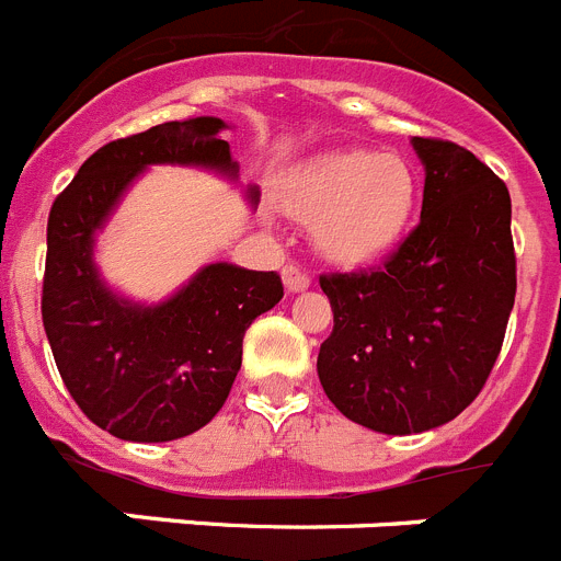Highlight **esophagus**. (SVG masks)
I'll return each instance as SVG.
<instances>
[{"label":"esophagus","mask_w":561,"mask_h":561,"mask_svg":"<svg viewBox=\"0 0 561 561\" xmlns=\"http://www.w3.org/2000/svg\"><path fill=\"white\" fill-rule=\"evenodd\" d=\"M280 275H284L286 291H304V289H309V284H311L309 272L300 270V266H295V264H286Z\"/></svg>","instance_id":"1"}]
</instances>
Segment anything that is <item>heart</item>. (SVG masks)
I'll list each match as a JSON object with an SVG mask.
<instances>
[{
	"label": "heart",
	"instance_id": "1",
	"mask_svg": "<svg viewBox=\"0 0 561 561\" xmlns=\"http://www.w3.org/2000/svg\"><path fill=\"white\" fill-rule=\"evenodd\" d=\"M280 207L300 225H311L325 261L365 266L408 236L419 207V173L393 151L320 153L286 176Z\"/></svg>",
	"mask_w": 561,
	"mask_h": 561
}]
</instances>
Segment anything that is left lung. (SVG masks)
Wrapping results in <instances>:
<instances>
[{
  "label": "left lung",
  "instance_id": "left-lung-1",
  "mask_svg": "<svg viewBox=\"0 0 561 561\" xmlns=\"http://www.w3.org/2000/svg\"><path fill=\"white\" fill-rule=\"evenodd\" d=\"M421 221L379 270L323 275L334 331L317 376L345 419L385 435L440 427L492 374L517 295L512 196L472 151L413 137Z\"/></svg>",
  "mask_w": 561,
  "mask_h": 561
}]
</instances>
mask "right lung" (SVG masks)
Instances as JSON below:
<instances>
[{
    "label": "right lung",
    "mask_w": 561,
    "mask_h": 561,
    "mask_svg": "<svg viewBox=\"0 0 561 561\" xmlns=\"http://www.w3.org/2000/svg\"><path fill=\"white\" fill-rule=\"evenodd\" d=\"M225 128L219 117H191L106 142L49 210L44 331L69 396L114 438L162 444L205 427L230 396L244 331L284 297L277 272L207 264L162 304H131L103 284L92 257L95 232L148 165L236 180ZM247 199L257 202L255 185Z\"/></svg>",
    "instance_id": "add662e5"
}]
</instances>
